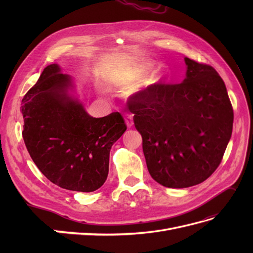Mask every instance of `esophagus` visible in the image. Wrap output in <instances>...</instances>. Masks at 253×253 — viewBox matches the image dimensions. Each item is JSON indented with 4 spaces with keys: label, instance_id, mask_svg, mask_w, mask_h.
I'll use <instances>...</instances> for the list:
<instances>
[{
    "label": "esophagus",
    "instance_id": "34e87169",
    "mask_svg": "<svg viewBox=\"0 0 253 253\" xmlns=\"http://www.w3.org/2000/svg\"><path fill=\"white\" fill-rule=\"evenodd\" d=\"M125 121H126V126H127V127H132V126H133L134 121H133V118H132L131 115L126 114V116H125Z\"/></svg>",
    "mask_w": 253,
    "mask_h": 253
}]
</instances>
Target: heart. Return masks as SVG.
I'll return each instance as SVG.
<instances>
[{"label": "heart", "mask_w": 253, "mask_h": 253, "mask_svg": "<svg viewBox=\"0 0 253 253\" xmlns=\"http://www.w3.org/2000/svg\"><path fill=\"white\" fill-rule=\"evenodd\" d=\"M153 67L150 62L135 63L132 61L122 62L110 74L109 78L118 85H131V84L141 80Z\"/></svg>", "instance_id": "obj_1"}]
</instances>
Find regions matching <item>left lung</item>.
<instances>
[{
	"label": "left lung",
	"mask_w": 253,
	"mask_h": 253,
	"mask_svg": "<svg viewBox=\"0 0 253 253\" xmlns=\"http://www.w3.org/2000/svg\"><path fill=\"white\" fill-rule=\"evenodd\" d=\"M179 84H155L129 99L152 178L167 188L203 182L219 166L231 138L233 110L210 65L185 58Z\"/></svg>",
	"instance_id": "left-lung-1"
}]
</instances>
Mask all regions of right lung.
Segmentation results:
<instances>
[{
    "label": "right lung",
    "mask_w": 253,
    "mask_h": 253,
    "mask_svg": "<svg viewBox=\"0 0 253 253\" xmlns=\"http://www.w3.org/2000/svg\"><path fill=\"white\" fill-rule=\"evenodd\" d=\"M23 139L36 166L55 185L93 192L109 174L112 145L126 132L116 112L91 117L72 76L47 65L22 100Z\"/></svg>",
    "instance_id": "right-lung-1"
}]
</instances>
